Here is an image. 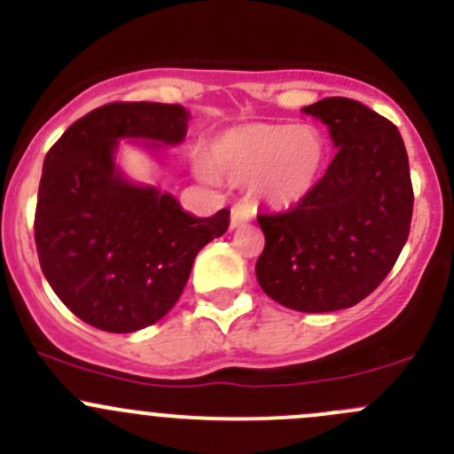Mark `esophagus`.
Segmentation results:
<instances>
[{
  "instance_id": "esophagus-1",
  "label": "esophagus",
  "mask_w": 454,
  "mask_h": 454,
  "mask_svg": "<svg viewBox=\"0 0 454 454\" xmlns=\"http://www.w3.org/2000/svg\"><path fill=\"white\" fill-rule=\"evenodd\" d=\"M251 216H254V214H251V209L247 207L245 203L233 205V207H231V227L245 225V223L251 221Z\"/></svg>"
}]
</instances>
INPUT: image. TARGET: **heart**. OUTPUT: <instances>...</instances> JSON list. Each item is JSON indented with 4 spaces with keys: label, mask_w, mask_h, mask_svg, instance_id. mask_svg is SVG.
Listing matches in <instances>:
<instances>
[{
    "label": "heart",
    "mask_w": 454,
    "mask_h": 454,
    "mask_svg": "<svg viewBox=\"0 0 454 454\" xmlns=\"http://www.w3.org/2000/svg\"><path fill=\"white\" fill-rule=\"evenodd\" d=\"M325 165V141L316 128L251 123L229 129L212 147V169L231 183H249L260 203L291 209L317 185ZM203 176H212L200 165Z\"/></svg>",
    "instance_id": "1"
}]
</instances>
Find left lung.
Segmentation results:
<instances>
[{"label":"left lung","mask_w":454,"mask_h":454,"mask_svg":"<svg viewBox=\"0 0 454 454\" xmlns=\"http://www.w3.org/2000/svg\"><path fill=\"white\" fill-rule=\"evenodd\" d=\"M304 112L329 128L338 154L295 207L258 214L255 278L282 307L348 309L373 294L406 245L412 183L399 129L364 103L329 97Z\"/></svg>","instance_id":"1"}]
</instances>
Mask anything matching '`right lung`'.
<instances>
[{"mask_svg":"<svg viewBox=\"0 0 454 454\" xmlns=\"http://www.w3.org/2000/svg\"><path fill=\"white\" fill-rule=\"evenodd\" d=\"M187 119L174 103L114 101L74 121L48 150L35 212L39 264L90 326L132 333L159 322L181 298L196 254L227 231L229 209L196 218L114 165L119 138L176 145Z\"/></svg>","mask_w":454,"mask_h":454,"instance_id":"1","label":"right lung"}]
</instances>
